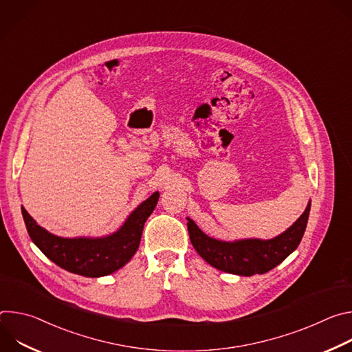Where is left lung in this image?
Listing matches in <instances>:
<instances>
[{"label": "left lung", "instance_id": "8db88e82", "mask_svg": "<svg viewBox=\"0 0 352 352\" xmlns=\"http://www.w3.org/2000/svg\"><path fill=\"white\" fill-rule=\"evenodd\" d=\"M309 210L311 204H308L302 216L285 232L267 241H219L208 236L190 219H188L189 239L196 252L219 270L239 276L263 274L280 265L298 248L308 224Z\"/></svg>", "mask_w": 352, "mask_h": 352}]
</instances>
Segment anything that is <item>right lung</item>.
Returning <instances> with one entry per match:
<instances>
[{
	"mask_svg": "<svg viewBox=\"0 0 352 352\" xmlns=\"http://www.w3.org/2000/svg\"><path fill=\"white\" fill-rule=\"evenodd\" d=\"M159 200L155 192L139 205L124 226L104 238H61L47 232L22 208L29 236L41 252L60 267L85 277H102L121 269L139 248L144 221Z\"/></svg>",
	"mask_w": 352,
	"mask_h": 352,
	"instance_id": "obj_1",
	"label": "right lung"
}]
</instances>
